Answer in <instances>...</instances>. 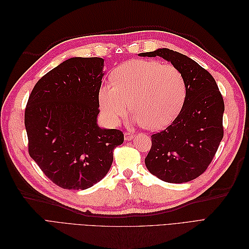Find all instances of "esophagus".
I'll return each instance as SVG.
<instances>
[{"instance_id": "esophagus-1", "label": "esophagus", "mask_w": 249, "mask_h": 249, "mask_svg": "<svg viewBox=\"0 0 249 249\" xmlns=\"http://www.w3.org/2000/svg\"><path fill=\"white\" fill-rule=\"evenodd\" d=\"M134 136H135V135H134L133 133H131V132H125V133H124V140H125V141L132 140V139L134 138Z\"/></svg>"}]
</instances>
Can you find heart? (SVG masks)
I'll use <instances>...</instances> for the list:
<instances>
[{
    "instance_id": "1",
    "label": "heart",
    "mask_w": 249,
    "mask_h": 249,
    "mask_svg": "<svg viewBox=\"0 0 249 249\" xmlns=\"http://www.w3.org/2000/svg\"><path fill=\"white\" fill-rule=\"evenodd\" d=\"M186 95L183 74L172 64L131 60L112 73V85L99 90L100 108L111 125H117L131 109L137 123L160 130L177 117Z\"/></svg>"
}]
</instances>
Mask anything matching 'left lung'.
<instances>
[{
  "label": "left lung",
  "instance_id": "left-lung-1",
  "mask_svg": "<svg viewBox=\"0 0 249 249\" xmlns=\"http://www.w3.org/2000/svg\"><path fill=\"white\" fill-rule=\"evenodd\" d=\"M141 57L159 56L183 74L186 96L178 115L166 129L152 135L145 158L150 173L167 183H186L202 175L223 138V97L208 71L180 53L158 49Z\"/></svg>",
  "mask_w": 249,
  "mask_h": 249
}]
</instances>
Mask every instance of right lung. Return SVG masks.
Here are the masks:
<instances>
[{"mask_svg": "<svg viewBox=\"0 0 249 249\" xmlns=\"http://www.w3.org/2000/svg\"><path fill=\"white\" fill-rule=\"evenodd\" d=\"M104 59L74 57L36 83L25 110L29 155L53 183L84 190L107 175L124 133L101 129Z\"/></svg>", "mask_w": 249, "mask_h": 249, "instance_id": "1", "label": "right lung"}]
</instances>
